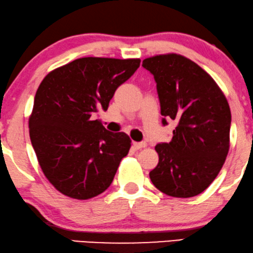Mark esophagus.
<instances>
[{
    "label": "esophagus",
    "instance_id": "obj_1",
    "mask_svg": "<svg viewBox=\"0 0 253 253\" xmlns=\"http://www.w3.org/2000/svg\"><path fill=\"white\" fill-rule=\"evenodd\" d=\"M133 147L136 150H140V149H143L147 147V143L145 142H133Z\"/></svg>",
    "mask_w": 253,
    "mask_h": 253
}]
</instances>
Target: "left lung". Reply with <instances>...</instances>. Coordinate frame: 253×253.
Returning <instances> with one entry per match:
<instances>
[{"mask_svg":"<svg viewBox=\"0 0 253 253\" xmlns=\"http://www.w3.org/2000/svg\"><path fill=\"white\" fill-rule=\"evenodd\" d=\"M142 65L157 83L163 124L177 123L169 143L155 147L159 162L149 173L151 182L169 196H197L213 182L228 155V101L214 79L182 55H156Z\"/></svg>","mask_w":253,"mask_h":253,"instance_id":"1","label":"left lung"}]
</instances>
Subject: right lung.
Instances as JSON below:
<instances>
[{"mask_svg": "<svg viewBox=\"0 0 253 253\" xmlns=\"http://www.w3.org/2000/svg\"><path fill=\"white\" fill-rule=\"evenodd\" d=\"M140 58L84 57L49 72L39 86L28 119L30 137L44 176L60 194L79 201L112 183L130 149L127 134L111 133L91 116L108 110Z\"/></svg>", "mask_w": 253, "mask_h": 253, "instance_id": "1", "label": "right lung"}]
</instances>
